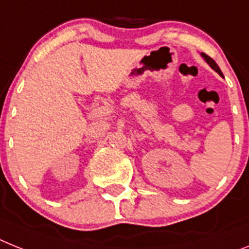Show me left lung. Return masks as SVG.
<instances>
[{"label": "left lung", "mask_w": 249, "mask_h": 249, "mask_svg": "<svg viewBox=\"0 0 249 249\" xmlns=\"http://www.w3.org/2000/svg\"><path fill=\"white\" fill-rule=\"evenodd\" d=\"M201 57L204 58V59L206 60V63L209 64V66L212 67L213 70L215 71V72H218L219 74H220V76H223V73H221V71H220V68H219V66L216 63H215V60L214 59H212V58L209 57V55H206L205 53H201Z\"/></svg>", "instance_id": "1"}]
</instances>
